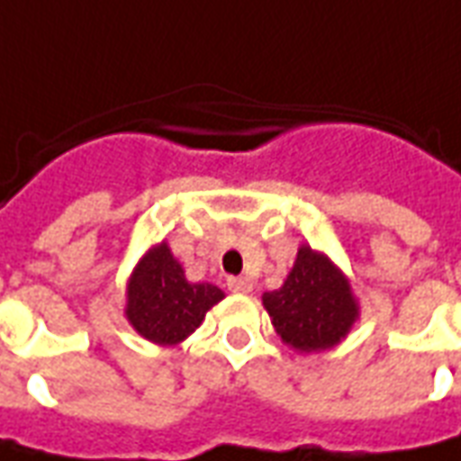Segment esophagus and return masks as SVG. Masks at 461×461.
<instances>
[{
	"mask_svg": "<svg viewBox=\"0 0 461 461\" xmlns=\"http://www.w3.org/2000/svg\"><path fill=\"white\" fill-rule=\"evenodd\" d=\"M227 287H230L231 293H251V280L249 277H230L227 280Z\"/></svg>",
	"mask_w": 461,
	"mask_h": 461,
	"instance_id": "obj_1",
	"label": "esophagus"
}]
</instances>
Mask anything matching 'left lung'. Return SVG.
I'll return each mask as SVG.
<instances>
[{
    "mask_svg": "<svg viewBox=\"0 0 461 461\" xmlns=\"http://www.w3.org/2000/svg\"><path fill=\"white\" fill-rule=\"evenodd\" d=\"M263 307L268 309L283 343L300 353H316L340 343L360 314L348 277L309 246L297 251L283 287L263 294Z\"/></svg>",
    "mask_w": 461,
    "mask_h": 461,
    "instance_id": "obj_1",
    "label": "left lung"
}]
</instances>
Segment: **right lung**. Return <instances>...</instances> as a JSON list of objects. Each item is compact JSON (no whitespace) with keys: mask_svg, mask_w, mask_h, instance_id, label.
I'll use <instances>...</instances> for the list:
<instances>
[{"mask_svg":"<svg viewBox=\"0 0 461 461\" xmlns=\"http://www.w3.org/2000/svg\"><path fill=\"white\" fill-rule=\"evenodd\" d=\"M222 297L217 285L188 283L181 263L161 241L140 258L130 276L125 316L142 339L176 346L203 324L207 309Z\"/></svg>","mask_w":461,"mask_h":461,"instance_id":"right-lung-1","label":"right lung"}]
</instances>
